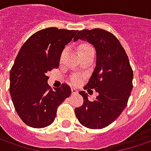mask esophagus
I'll list each match as a JSON object with an SVG mask.
<instances>
[{
  "instance_id": "34e87169",
  "label": "esophagus",
  "mask_w": 151,
  "mask_h": 151,
  "mask_svg": "<svg viewBox=\"0 0 151 151\" xmlns=\"http://www.w3.org/2000/svg\"><path fill=\"white\" fill-rule=\"evenodd\" d=\"M78 92H77V90H76V89H71V93H72V94H76V93H77Z\"/></svg>"
}]
</instances>
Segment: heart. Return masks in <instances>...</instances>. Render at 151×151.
Wrapping results in <instances>:
<instances>
[{
	"label": "heart",
	"mask_w": 151,
	"mask_h": 151,
	"mask_svg": "<svg viewBox=\"0 0 151 151\" xmlns=\"http://www.w3.org/2000/svg\"><path fill=\"white\" fill-rule=\"evenodd\" d=\"M91 48H93L89 44H86V43H84V44H81V45L79 47V53H81L83 52H86L87 50H89L91 49ZM65 50H63L62 52V55H61V57H63V55L65 54ZM71 82L75 84V85H77L79 84L80 82H81V78L78 77V76H76V77H72L71 78Z\"/></svg>",
	"instance_id": "heart-1"
}]
</instances>
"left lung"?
<instances>
[{
  "label": "left lung",
  "instance_id": "1",
  "mask_svg": "<svg viewBox=\"0 0 151 151\" xmlns=\"http://www.w3.org/2000/svg\"><path fill=\"white\" fill-rule=\"evenodd\" d=\"M87 40L96 50V66L85 86L99 93L93 101L80 91L83 104L75 109L80 123L90 129H102L114 122L127 104L132 89L133 70L129 59L114 34L102 29H84L74 38Z\"/></svg>",
  "mask_w": 151,
  "mask_h": 151
}]
</instances>
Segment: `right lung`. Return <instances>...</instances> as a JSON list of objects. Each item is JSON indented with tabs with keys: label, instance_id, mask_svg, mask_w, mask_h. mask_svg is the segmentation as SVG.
I'll return each instance as SVG.
<instances>
[{
	"label": "right lung",
	"instance_id": "add662e5",
	"mask_svg": "<svg viewBox=\"0 0 151 151\" xmlns=\"http://www.w3.org/2000/svg\"><path fill=\"white\" fill-rule=\"evenodd\" d=\"M77 30L50 27L34 33L19 52L10 74V93L14 109L26 125L42 128L55 120L58 106L70 95L66 84L54 90L48 71L58 68L62 51Z\"/></svg>",
	"mask_w": 151,
	"mask_h": 151
}]
</instances>
